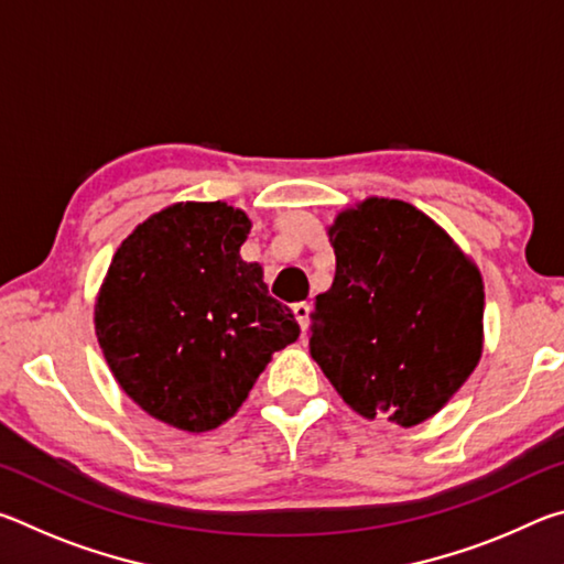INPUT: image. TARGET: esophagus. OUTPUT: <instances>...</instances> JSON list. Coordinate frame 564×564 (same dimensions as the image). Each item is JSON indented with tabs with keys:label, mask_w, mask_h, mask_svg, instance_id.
<instances>
[{
	"label": "esophagus",
	"mask_w": 564,
	"mask_h": 564,
	"mask_svg": "<svg viewBox=\"0 0 564 564\" xmlns=\"http://www.w3.org/2000/svg\"><path fill=\"white\" fill-rule=\"evenodd\" d=\"M293 316L299 321L301 330L308 328V321H311V305L308 303H293Z\"/></svg>",
	"instance_id": "obj_1"
}]
</instances>
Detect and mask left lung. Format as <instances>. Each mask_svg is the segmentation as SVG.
<instances>
[{"label": "left lung", "mask_w": 564, "mask_h": 564, "mask_svg": "<svg viewBox=\"0 0 564 564\" xmlns=\"http://www.w3.org/2000/svg\"><path fill=\"white\" fill-rule=\"evenodd\" d=\"M336 275L311 313V358L350 410L413 427L482 356L480 269L413 204L368 196L328 226Z\"/></svg>", "instance_id": "obj_1"}]
</instances>
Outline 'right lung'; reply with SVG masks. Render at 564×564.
<instances>
[{"instance_id":"obj_1","label":"right lung","mask_w":564,"mask_h":564,"mask_svg":"<svg viewBox=\"0 0 564 564\" xmlns=\"http://www.w3.org/2000/svg\"><path fill=\"white\" fill-rule=\"evenodd\" d=\"M251 218L224 202L151 214L113 253L94 303L111 376L144 413L206 433L238 413L273 352L299 338L261 263L241 246Z\"/></svg>"}]
</instances>
